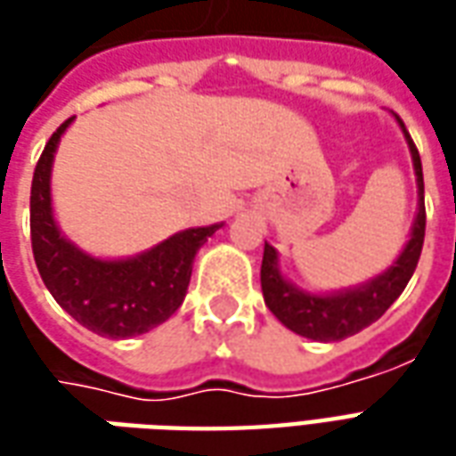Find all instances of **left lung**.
Masks as SVG:
<instances>
[{
  "label": "left lung",
  "mask_w": 456,
  "mask_h": 456,
  "mask_svg": "<svg viewBox=\"0 0 456 456\" xmlns=\"http://www.w3.org/2000/svg\"><path fill=\"white\" fill-rule=\"evenodd\" d=\"M408 149H411L412 166H415V180H418V215L412 222V232L403 254L388 271L381 276L371 278L369 283L330 293V296H315L296 288L290 281L281 276L278 271L276 248L266 244L264 247V261H261V290L266 307L283 325L307 339L315 342H339L344 337L362 332L363 327L376 322L379 317L395 303L408 281L415 273L418 258H420L422 241H425V183H422L420 153L412 143L411 134L405 131V124L398 119Z\"/></svg>",
  "instance_id": "1"
}]
</instances>
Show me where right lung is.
<instances>
[{"mask_svg":"<svg viewBox=\"0 0 456 456\" xmlns=\"http://www.w3.org/2000/svg\"><path fill=\"white\" fill-rule=\"evenodd\" d=\"M63 121L45 143L31 183V248L55 303L90 332L126 339L163 325L185 300L198 248L222 224L185 229L131 258H94L61 234L51 208V166Z\"/></svg>","mask_w":456,"mask_h":456,"instance_id":"1","label":"right lung"}]
</instances>
